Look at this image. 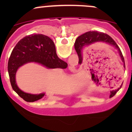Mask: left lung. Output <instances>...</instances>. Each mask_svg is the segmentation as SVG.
<instances>
[{"label":"left lung","mask_w":132,"mask_h":132,"mask_svg":"<svg viewBox=\"0 0 132 132\" xmlns=\"http://www.w3.org/2000/svg\"><path fill=\"white\" fill-rule=\"evenodd\" d=\"M100 41L109 44V45H111V46H114V48L118 49V52H119V55L121 58L122 61L124 62V67H125V59H124L123 55L122 54L120 48L116 44V43L108 34L103 32H98L97 31L87 32L78 36L76 39L75 43V48L76 52L78 54L80 61H82V50L85 46H87V45H90L91 43H93L100 42ZM119 89L120 88H118L117 90H115V91L111 92V93L114 95H115L116 93H117V91H119ZM110 96H111V94H110Z\"/></svg>","instance_id":"8db88e82"}]
</instances>
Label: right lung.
<instances>
[{"instance_id":"right-lung-1","label":"right lung","mask_w":132,"mask_h":132,"mask_svg":"<svg viewBox=\"0 0 132 132\" xmlns=\"http://www.w3.org/2000/svg\"><path fill=\"white\" fill-rule=\"evenodd\" d=\"M41 64L48 68H67L68 64L58 57L54 41L43 34H30L18 41L13 48L8 61V73L12 88L20 96L27 102L39 100L45 93L31 94L20 89L15 80L18 68L27 62Z\"/></svg>"}]
</instances>
